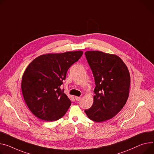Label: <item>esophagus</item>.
<instances>
[{"mask_svg": "<svg viewBox=\"0 0 154 154\" xmlns=\"http://www.w3.org/2000/svg\"><path fill=\"white\" fill-rule=\"evenodd\" d=\"M75 99H76V101H79L80 99H81V97H75Z\"/></svg>", "mask_w": 154, "mask_h": 154, "instance_id": "34e87169", "label": "esophagus"}]
</instances>
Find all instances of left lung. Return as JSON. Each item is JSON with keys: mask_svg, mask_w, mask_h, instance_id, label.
<instances>
[{"mask_svg": "<svg viewBox=\"0 0 154 154\" xmlns=\"http://www.w3.org/2000/svg\"><path fill=\"white\" fill-rule=\"evenodd\" d=\"M85 55L96 82L93 104L85 113L91 120L102 122L114 117L126 104L131 82L129 72L116 55L97 51H86Z\"/></svg>", "mask_w": 154, "mask_h": 154, "instance_id": "left-lung-1", "label": "left lung"}]
</instances>
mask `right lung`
Wrapping results in <instances>:
<instances>
[{
    "label": "right lung",
    "mask_w": 154,
    "mask_h": 154,
    "mask_svg": "<svg viewBox=\"0 0 154 154\" xmlns=\"http://www.w3.org/2000/svg\"><path fill=\"white\" fill-rule=\"evenodd\" d=\"M81 51L46 54L36 57L23 73L21 91L30 111L39 119L56 121L72 103L60 86L69 68L82 56Z\"/></svg>",
    "instance_id": "obj_1"
}]
</instances>
